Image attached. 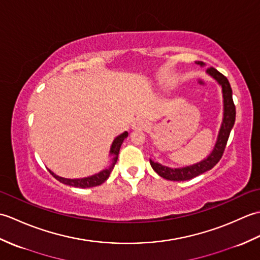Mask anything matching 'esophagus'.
Segmentation results:
<instances>
[{
  "instance_id": "1",
  "label": "esophagus",
  "mask_w": 260,
  "mask_h": 260,
  "mask_svg": "<svg viewBox=\"0 0 260 260\" xmlns=\"http://www.w3.org/2000/svg\"><path fill=\"white\" fill-rule=\"evenodd\" d=\"M132 126H133V129H145L148 127V121L143 118H137Z\"/></svg>"
}]
</instances>
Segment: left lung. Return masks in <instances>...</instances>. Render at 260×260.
Wrapping results in <instances>:
<instances>
[{
	"label": "left lung",
	"mask_w": 260,
	"mask_h": 260,
	"mask_svg": "<svg viewBox=\"0 0 260 260\" xmlns=\"http://www.w3.org/2000/svg\"><path fill=\"white\" fill-rule=\"evenodd\" d=\"M199 64L202 66V67L204 66L203 62H199ZM207 74L209 76H211L212 78L222 88L223 118H222L221 127H220L219 129L217 142H215V145L213 147L212 152L210 153L206 158L196 164L189 165V167L173 169V168L165 167V165L159 164L158 162H154L153 159L150 158L151 167L159 176H162L163 179H167L170 181L191 180L193 178H196V176L207 172L209 170H211L214 165L220 161V158L222 156L225 145H227V142L229 139L230 132L233 129L235 120H236V107L233 101V90H231L228 79L225 78L222 74H220L218 70H215L214 68H209L207 70Z\"/></svg>",
	"instance_id": "left-lung-1"
}]
</instances>
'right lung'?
Returning <instances> with one entry per match:
<instances>
[{
	"mask_svg": "<svg viewBox=\"0 0 260 260\" xmlns=\"http://www.w3.org/2000/svg\"><path fill=\"white\" fill-rule=\"evenodd\" d=\"M127 136H128V133H127V132H124V133H121L120 135H118L113 141V144H112V146H110V151H109V154L113 156V158H112L113 163L109 168L101 171V172L97 173V174H93L91 176H87V178H81V179H66V178H62V176H59L57 174H54L52 171H50V170H49V172H50L59 182H61V183L70 185V186L82 187V189H86V187H92V186L101 185L108 179L110 172L113 171L116 162H117V157H118L120 146H121V144H123V142Z\"/></svg>",
	"mask_w": 260,
	"mask_h": 260,
	"instance_id": "right-lung-1",
	"label": "right lung"
}]
</instances>
